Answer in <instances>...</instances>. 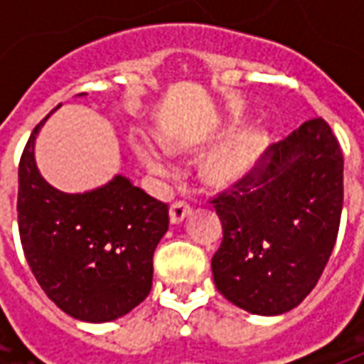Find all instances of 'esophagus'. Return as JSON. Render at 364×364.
I'll return each instance as SVG.
<instances>
[{
    "label": "esophagus",
    "instance_id": "34e87169",
    "mask_svg": "<svg viewBox=\"0 0 364 364\" xmlns=\"http://www.w3.org/2000/svg\"><path fill=\"white\" fill-rule=\"evenodd\" d=\"M187 214H191V206L185 200H175L173 205L169 206V218L173 224H179L187 218Z\"/></svg>",
    "mask_w": 364,
    "mask_h": 364
}]
</instances>
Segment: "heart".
<instances>
[{"mask_svg":"<svg viewBox=\"0 0 364 364\" xmlns=\"http://www.w3.org/2000/svg\"><path fill=\"white\" fill-rule=\"evenodd\" d=\"M230 134L232 132H224L220 136V140L230 138ZM267 146L269 134L265 128H245L234 142H230L226 148H222L220 151H216L214 156L208 158V161L205 164V169H203L206 183L216 185V187H226V185H232V183L242 181L245 175L252 173L253 167L259 164V159L263 158ZM142 156L150 164L151 169H156L159 173L166 171L164 161H159L154 154L144 151Z\"/></svg>","mask_w":364,"mask_h":364,"instance_id":"1","label":"heart"}]
</instances>
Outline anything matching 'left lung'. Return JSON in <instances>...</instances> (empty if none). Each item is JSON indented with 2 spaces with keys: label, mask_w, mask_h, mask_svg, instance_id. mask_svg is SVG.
I'll list each match as a JSON object with an SVG mask.
<instances>
[{
  "label": "left lung",
  "mask_w": 364,
  "mask_h": 364,
  "mask_svg": "<svg viewBox=\"0 0 364 364\" xmlns=\"http://www.w3.org/2000/svg\"><path fill=\"white\" fill-rule=\"evenodd\" d=\"M210 203L224 237L214 284L259 316L296 308L328 265L343 208V151L323 119H312L267 150L242 181Z\"/></svg>",
  "instance_id": "left-lung-1"
}]
</instances>
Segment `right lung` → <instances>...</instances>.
<instances>
[{"label":"right lung","instance_id":"add662e5","mask_svg":"<svg viewBox=\"0 0 364 364\" xmlns=\"http://www.w3.org/2000/svg\"><path fill=\"white\" fill-rule=\"evenodd\" d=\"M21 154L17 222L23 252L41 289L83 321L117 320L150 294L154 252L169 226V206L114 177L101 189L68 195L44 181L35 134Z\"/></svg>","mask_w":364,"mask_h":364}]
</instances>
